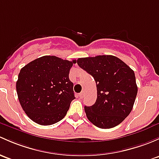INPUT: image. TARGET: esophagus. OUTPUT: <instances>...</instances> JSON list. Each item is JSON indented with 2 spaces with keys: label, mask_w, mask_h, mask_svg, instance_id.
Instances as JSON below:
<instances>
[{
  "label": "esophagus",
  "mask_w": 159,
  "mask_h": 159,
  "mask_svg": "<svg viewBox=\"0 0 159 159\" xmlns=\"http://www.w3.org/2000/svg\"><path fill=\"white\" fill-rule=\"evenodd\" d=\"M83 96H84V93L83 92H81L79 93V97L80 98H83Z\"/></svg>",
  "instance_id": "1"
}]
</instances>
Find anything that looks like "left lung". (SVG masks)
<instances>
[{
	"mask_svg": "<svg viewBox=\"0 0 159 159\" xmlns=\"http://www.w3.org/2000/svg\"><path fill=\"white\" fill-rule=\"evenodd\" d=\"M77 63L93 76L97 85L96 102L84 107L88 119L101 129L119 125L132 111L136 98L134 71L119 58L109 55L80 58Z\"/></svg>",
	"mask_w": 159,
	"mask_h": 159,
	"instance_id": "left-lung-1",
	"label": "left lung"
}]
</instances>
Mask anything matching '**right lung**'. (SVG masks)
<instances>
[{"label": "right lung", "instance_id": "right-lung-1", "mask_svg": "<svg viewBox=\"0 0 159 159\" xmlns=\"http://www.w3.org/2000/svg\"><path fill=\"white\" fill-rule=\"evenodd\" d=\"M76 60L54 56L36 58L21 68L16 88L23 110L42 126L56 123L65 117L75 99L69 71Z\"/></svg>", "mask_w": 159, "mask_h": 159}]
</instances>
